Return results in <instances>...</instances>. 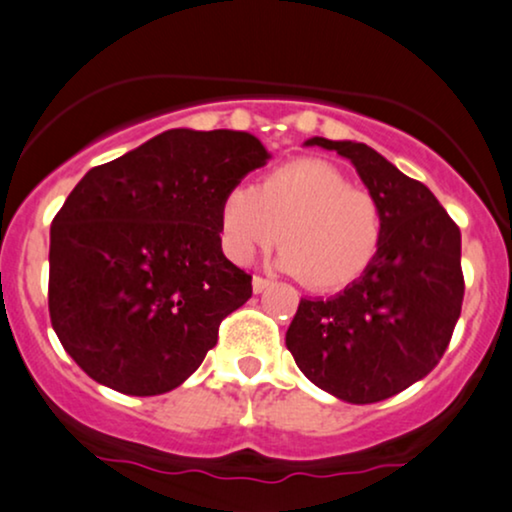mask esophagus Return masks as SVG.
<instances>
[{
    "mask_svg": "<svg viewBox=\"0 0 512 512\" xmlns=\"http://www.w3.org/2000/svg\"><path fill=\"white\" fill-rule=\"evenodd\" d=\"M271 286V281L269 278H262V276H252V293H264V290H267Z\"/></svg>",
    "mask_w": 512,
    "mask_h": 512,
    "instance_id": "34e87169",
    "label": "esophagus"
}]
</instances>
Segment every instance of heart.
Returning <instances> with one entry per match:
<instances>
[{"label": "heart", "instance_id": "obj_1", "mask_svg": "<svg viewBox=\"0 0 512 512\" xmlns=\"http://www.w3.org/2000/svg\"><path fill=\"white\" fill-rule=\"evenodd\" d=\"M219 236L238 264L283 241L278 267L314 290H342L378 260L385 210L328 160L295 158L264 174L257 189L238 184L224 193Z\"/></svg>", "mask_w": 512, "mask_h": 512}]
</instances>
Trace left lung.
I'll list each match as a JSON object with an SVG mask.
<instances>
[{"instance_id": "left-lung-1", "label": "left lung", "mask_w": 512, "mask_h": 512, "mask_svg": "<svg viewBox=\"0 0 512 512\" xmlns=\"http://www.w3.org/2000/svg\"><path fill=\"white\" fill-rule=\"evenodd\" d=\"M354 165L385 210V243L357 283L321 300L302 297L286 333L295 364L349 404L394 397L442 359L461 316V231L428 186L359 141L312 137Z\"/></svg>"}]
</instances>
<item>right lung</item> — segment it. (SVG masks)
Returning a JSON list of instances; mask_svg holds the SVG:
<instances>
[{
    "label": "right lung",
    "mask_w": 512,
    "mask_h": 512,
    "mask_svg": "<svg viewBox=\"0 0 512 512\" xmlns=\"http://www.w3.org/2000/svg\"><path fill=\"white\" fill-rule=\"evenodd\" d=\"M236 129H167L94 167L51 222V326L96 383L132 397L170 392L252 295L219 238V205L267 165Z\"/></svg>",
    "instance_id": "obj_1"
}]
</instances>
